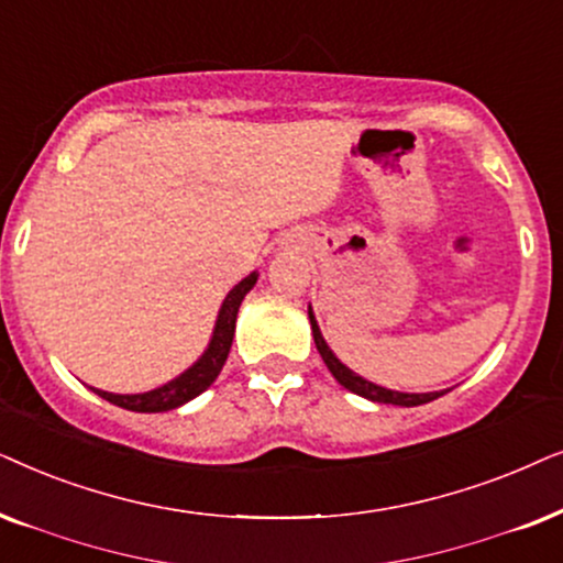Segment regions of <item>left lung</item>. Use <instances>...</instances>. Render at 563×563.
<instances>
[{"instance_id": "obj_1", "label": "left lung", "mask_w": 563, "mask_h": 563, "mask_svg": "<svg viewBox=\"0 0 563 563\" xmlns=\"http://www.w3.org/2000/svg\"><path fill=\"white\" fill-rule=\"evenodd\" d=\"M309 319H311V332H313V342H317V350L321 360L327 363V368L332 376L340 380V384L347 388V391L363 396V399L368 401H376V404H394V407H419V404H427V401H434L438 396H443L445 391H430V394H407V391H394V388H384L378 384H373V380L357 376L355 371H350L347 365L342 363L340 357L334 355L332 347H329L324 334H321L319 329V321L313 317L311 306H309Z\"/></svg>"}]
</instances>
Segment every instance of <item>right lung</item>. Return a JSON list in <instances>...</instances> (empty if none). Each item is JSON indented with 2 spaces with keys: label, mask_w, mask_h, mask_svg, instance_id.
<instances>
[{
  "label": "right lung",
  "mask_w": 563,
  "mask_h": 563,
  "mask_svg": "<svg viewBox=\"0 0 563 563\" xmlns=\"http://www.w3.org/2000/svg\"><path fill=\"white\" fill-rule=\"evenodd\" d=\"M257 277L260 273H250L242 283H236V286L229 290L219 309V317H216L211 342H208L203 355L195 360L190 368L179 373L177 378H172L164 386H156L152 391H144V394H110V391H102V388H92V386L89 388H92L97 396H102L104 401L115 404V407H123L129 411H144V415L169 411V409L183 407L187 401H192L195 396L203 394L206 388L219 378L223 363H227L229 357L231 342H234L239 306H242L244 296L254 288Z\"/></svg>",
  "instance_id": "add662e5"
}]
</instances>
